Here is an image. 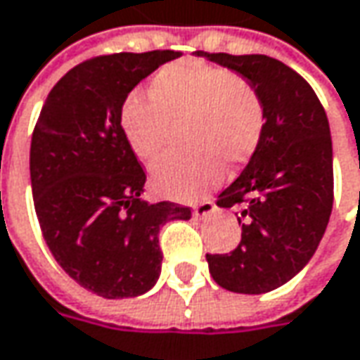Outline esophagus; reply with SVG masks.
I'll list each match as a JSON object with an SVG mask.
<instances>
[{
	"label": "esophagus",
	"instance_id": "obj_1",
	"mask_svg": "<svg viewBox=\"0 0 360 360\" xmlns=\"http://www.w3.org/2000/svg\"><path fill=\"white\" fill-rule=\"evenodd\" d=\"M214 212H216V204L212 200H204L194 206V216H196V218H200V220H204V218H210Z\"/></svg>",
	"mask_w": 360,
	"mask_h": 360
}]
</instances>
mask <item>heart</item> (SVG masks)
<instances>
[{"mask_svg":"<svg viewBox=\"0 0 360 360\" xmlns=\"http://www.w3.org/2000/svg\"><path fill=\"white\" fill-rule=\"evenodd\" d=\"M150 100L134 94L122 105V131L131 152L152 162L168 144L172 128L186 152L158 160L150 180L174 200H196L224 176L255 156L264 134V108L256 90L229 68L180 60L158 70Z\"/></svg>","mask_w":360,"mask_h":360,"instance_id":"1","label":"heart"}]
</instances>
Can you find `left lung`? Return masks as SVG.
I'll return each mask as SVG.
<instances>
[{
    "label": "left lung",
    "instance_id": "obj_1",
    "mask_svg": "<svg viewBox=\"0 0 360 360\" xmlns=\"http://www.w3.org/2000/svg\"><path fill=\"white\" fill-rule=\"evenodd\" d=\"M196 56L240 74L264 108V134L218 206H244L240 244L206 255L210 274L230 292L262 295L307 266L333 210V142L325 108L309 82L283 62L250 53Z\"/></svg>",
    "mask_w": 360,
    "mask_h": 360
}]
</instances>
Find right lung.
Listing matches in <instances>:
<instances>
[{
	"mask_svg": "<svg viewBox=\"0 0 360 360\" xmlns=\"http://www.w3.org/2000/svg\"><path fill=\"white\" fill-rule=\"evenodd\" d=\"M176 58L156 49L82 62L51 88L35 124L30 174L44 240L98 297L148 292L162 269L160 229L192 216L188 206L140 198L146 172L120 124L128 94Z\"/></svg>",
	"mask_w": 360,
	"mask_h": 360,
	"instance_id": "right-lung-1",
	"label": "right lung"
}]
</instances>
